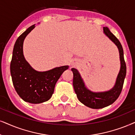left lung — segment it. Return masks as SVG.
Instances as JSON below:
<instances>
[{"instance_id": "8db88e82", "label": "left lung", "mask_w": 135, "mask_h": 135, "mask_svg": "<svg viewBox=\"0 0 135 135\" xmlns=\"http://www.w3.org/2000/svg\"><path fill=\"white\" fill-rule=\"evenodd\" d=\"M103 30L104 34L117 46L119 51L120 70L114 87L110 90L105 92H92L86 88L78 71L74 68L71 69L73 73V85L78 100L86 106L96 109L108 106L117 99L122 92L127 72L126 64L124 60L123 50L122 44L107 27H104Z\"/></svg>"}]
</instances>
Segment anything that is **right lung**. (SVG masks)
Here are the masks:
<instances>
[{
    "instance_id": "right-lung-1",
    "label": "right lung",
    "mask_w": 135,
    "mask_h": 135,
    "mask_svg": "<svg viewBox=\"0 0 135 135\" xmlns=\"http://www.w3.org/2000/svg\"><path fill=\"white\" fill-rule=\"evenodd\" d=\"M35 28V25H32L16 41L10 63V73L19 96L25 102L39 104L51 99L57 81L69 66H62L48 71H37L30 66L23 55V45L25 37Z\"/></svg>"
}]
</instances>
